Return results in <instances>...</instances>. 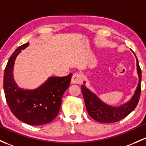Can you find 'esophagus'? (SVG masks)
Here are the masks:
<instances>
[{"instance_id":"esophagus-1","label":"esophagus","mask_w":146,"mask_h":146,"mask_svg":"<svg viewBox=\"0 0 146 146\" xmlns=\"http://www.w3.org/2000/svg\"><path fill=\"white\" fill-rule=\"evenodd\" d=\"M82 77L78 73H75L73 76H72L71 78V82L73 84H80L82 82Z\"/></svg>"}]
</instances>
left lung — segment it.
Listing matches in <instances>:
<instances>
[{
	"mask_svg": "<svg viewBox=\"0 0 146 146\" xmlns=\"http://www.w3.org/2000/svg\"><path fill=\"white\" fill-rule=\"evenodd\" d=\"M134 55L136 59V70L139 76V83L134 95L125 104L118 106L106 104L96 96V94L92 92L86 87L85 82H83V85H81V91L83 95L86 108L90 117L94 120L102 123H113L117 122L127 117L137 106L141 95V70L139 66L137 57L135 54Z\"/></svg>",
	"mask_w": 146,
	"mask_h": 146,
	"instance_id": "8db88e82",
	"label": "left lung"
}]
</instances>
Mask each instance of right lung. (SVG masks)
Masks as SVG:
<instances>
[{
  "label": "right lung",
  "mask_w": 146,
  "mask_h": 146,
  "mask_svg": "<svg viewBox=\"0 0 146 146\" xmlns=\"http://www.w3.org/2000/svg\"><path fill=\"white\" fill-rule=\"evenodd\" d=\"M29 45L27 42L19 46L9 59L4 71V92L9 108L18 119L28 125H42L52 122L58 115L72 73L65 77H49L33 90L19 87L14 79V65L18 54Z\"/></svg>",
  "instance_id": "add662e5"
}]
</instances>
